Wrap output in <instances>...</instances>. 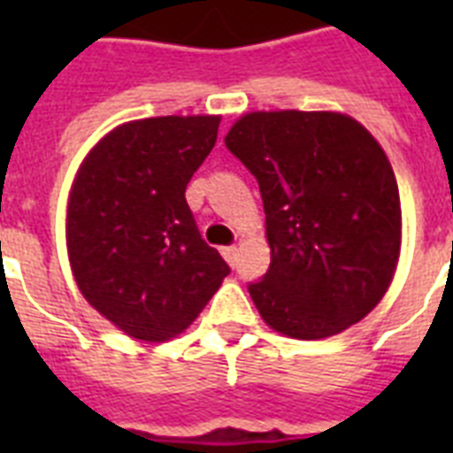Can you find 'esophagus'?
<instances>
[{
	"label": "esophagus",
	"instance_id": "esophagus-1",
	"mask_svg": "<svg viewBox=\"0 0 453 453\" xmlns=\"http://www.w3.org/2000/svg\"><path fill=\"white\" fill-rule=\"evenodd\" d=\"M220 254H223V258H226L227 263H230V265H234V261H237V247H223L220 249Z\"/></svg>",
	"mask_w": 453,
	"mask_h": 453
}]
</instances>
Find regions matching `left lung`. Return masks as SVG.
<instances>
[{
	"instance_id": "left-lung-1",
	"label": "left lung",
	"mask_w": 453,
	"mask_h": 453,
	"mask_svg": "<svg viewBox=\"0 0 453 453\" xmlns=\"http://www.w3.org/2000/svg\"><path fill=\"white\" fill-rule=\"evenodd\" d=\"M258 180L270 268L249 282L261 317L291 338H326L369 315L390 287L402 237L386 152L336 112H251L226 136Z\"/></svg>"
}]
</instances>
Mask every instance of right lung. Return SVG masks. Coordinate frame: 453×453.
Masks as SVG:
<instances>
[{
	"label": "right lung",
	"instance_id": "1",
	"mask_svg": "<svg viewBox=\"0 0 453 453\" xmlns=\"http://www.w3.org/2000/svg\"><path fill=\"white\" fill-rule=\"evenodd\" d=\"M220 117H152L117 127L84 159L67 204L74 280L124 334L162 343L188 329L227 265L185 202Z\"/></svg>",
	"mask_w": 453,
	"mask_h": 453
}]
</instances>
